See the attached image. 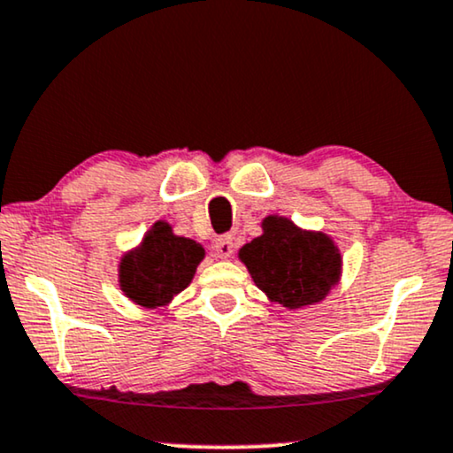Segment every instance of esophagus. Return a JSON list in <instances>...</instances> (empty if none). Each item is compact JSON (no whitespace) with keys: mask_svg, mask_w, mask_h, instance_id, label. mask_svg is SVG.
<instances>
[{"mask_svg":"<svg viewBox=\"0 0 453 453\" xmlns=\"http://www.w3.org/2000/svg\"><path fill=\"white\" fill-rule=\"evenodd\" d=\"M213 250H215V255L219 257V259H227V257H232L234 238L230 236V234H226V236H219L213 242Z\"/></svg>","mask_w":453,"mask_h":453,"instance_id":"esophagus-1","label":"esophagus"}]
</instances>
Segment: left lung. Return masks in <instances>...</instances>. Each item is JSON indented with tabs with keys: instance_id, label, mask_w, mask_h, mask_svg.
<instances>
[{
	"instance_id": "8db88e82",
	"label": "left lung",
	"mask_w": 453,
	"mask_h": 453,
	"mask_svg": "<svg viewBox=\"0 0 453 453\" xmlns=\"http://www.w3.org/2000/svg\"><path fill=\"white\" fill-rule=\"evenodd\" d=\"M269 301L299 309L322 301L341 278V253L322 232H305L286 217L263 219V234L240 249Z\"/></svg>"
}]
</instances>
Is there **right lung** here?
<instances>
[{"instance_id":"obj_1","label":"right lung","mask_w":453,"mask_h":453,"mask_svg":"<svg viewBox=\"0 0 453 453\" xmlns=\"http://www.w3.org/2000/svg\"><path fill=\"white\" fill-rule=\"evenodd\" d=\"M204 249L190 238L175 236L169 223L157 221L142 244L123 257L121 290L142 307H163L192 282Z\"/></svg>"}]
</instances>
